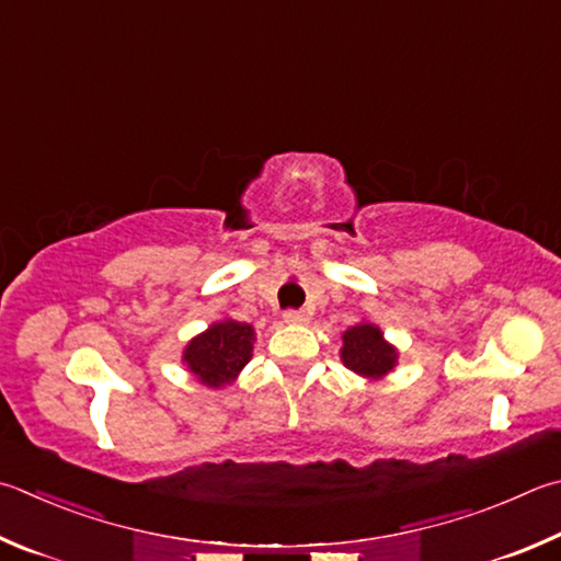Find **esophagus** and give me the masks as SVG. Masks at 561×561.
Segmentation results:
<instances>
[{
  "mask_svg": "<svg viewBox=\"0 0 561 561\" xmlns=\"http://www.w3.org/2000/svg\"><path fill=\"white\" fill-rule=\"evenodd\" d=\"M284 321L291 323V325L309 323V313L307 311H284Z\"/></svg>",
  "mask_w": 561,
  "mask_h": 561,
  "instance_id": "34e87169",
  "label": "esophagus"
}]
</instances>
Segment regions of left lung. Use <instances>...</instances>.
I'll return each mask as SVG.
<instances>
[{
    "label": "left lung",
    "instance_id": "8db88e82",
    "mask_svg": "<svg viewBox=\"0 0 561 561\" xmlns=\"http://www.w3.org/2000/svg\"><path fill=\"white\" fill-rule=\"evenodd\" d=\"M341 363L363 380L380 382L397 368L400 351L385 339L378 323L358 321L341 335Z\"/></svg>",
    "mask_w": 561,
    "mask_h": 561
}]
</instances>
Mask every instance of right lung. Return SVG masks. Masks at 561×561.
Listing matches in <instances>:
<instances>
[{
    "mask_svg": "<svg viewBox=\"0 0 561 561\" xmlns=\"http://www.w3.org/2000/svg\"><path fill=\"white\" fill-rule=\"evenodd\" d=\"M257 333L250 323L230 319L213 321L206 331L186 343L181 353L183 368L208 390H222L238 380L242 368L252 360V345Z\"/></svg>",
    "mask_w": 561,
    "mask_h": 561,
    "instance_id": "obj_1",
    "label": "right lung"
}]
</instances>
